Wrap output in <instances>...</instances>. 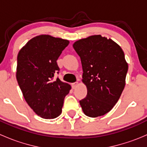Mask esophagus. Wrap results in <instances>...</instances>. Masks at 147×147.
Returning <instances> with one entry per match:
<instances>
[{
	"label": "esophagus",
	"mask_w": 147,
	"mask_h": 147,
	"mask_svg": "<svg viewBox=\"0 0 147 147\" xmlns=\"http://www.w3.org/2000/svg\"><path fill=\"white\" fill-rule=\"evenodd\" d=\"M78 85H79V82H74V83H72V87L73 89H75L77 87H78Z\"/></svg>",
	"instance_id": "esophagus-1"
}]
</instances>
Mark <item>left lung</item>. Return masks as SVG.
I'll list each match as a JSON object with an SVG mask.
<instances>
[{
  "instance_id": "left-lung-1",
  "label": "left lung",
  "mask_w": 147,
  "mask_h": 147,
  "mask_svg": "<svg viewBox=\"0 0 147 147\" xmlns=\"http://www.w3.org/2000/svg\"><path fill=\"white\" fill-rule=\"evenodd\" d=\"M73 47L80 57L82 82L87 94L80 101L84 115L97 117L109 112L119 100L128 70L124 53L112 39L101 35L79 40Z\"/></svg>"
}]
</instances>
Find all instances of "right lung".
Segmentation results:
<instances>
[{
    "label": "right lung",
    "instance_id": "right-lung-1",
    "mask_svg": "<svg viewBox=\"0 0 147 147\" xmlns=\"http://www.w3.org/2000/svg\"><path fill=\"white\" fill-rule=\"evenodd\" d=\"M69 41L49 35L30 40L19 51L16 78L31 109L43 119H54L62 112L65 96L71 86L55 74L60 68L57 60Z\"/></svg>",
    "mask_w": 147,
    "mask_h": 147
}]
</instances>
